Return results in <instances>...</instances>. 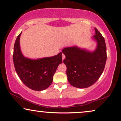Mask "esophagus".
Masks as SVG:
<instances>
[{
	"label": "esophagus",
	"mask_w": 121,
	"mask_h": 121,
	"mask_svg": "<svg viewBox=\"0 0 121 121\" xmlns=\"http://www.w3.org/2000/svg\"><path fill=\"white\" fill-rule=\"evenodd\" d=\"M65 55L64 54H63V53H62V60H64V59H65Z\"/></svg>",
	"instance_id": "esophagus-1"
}]
</instances>
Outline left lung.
Returning <instances> with one entry per match:
<instances>
[{"mask_svg":"<svg viewBox=\"0 0 121 121\" xmlns=\"http://www.w3.org/2000/svg\"><path fill=\"white\" fill-rule=\"evenodd\" d=\"M93 38L97 41V48L90 52L79 47H66L62 50L66 58L68 80L72 86L86 88L98 80L104 69L107 60V48L104 39L95 28Z\"/></svg>","mask_w":121,"mask_h":121,"instance_id":"8db88e82","label":"left lung"}]
</instances>
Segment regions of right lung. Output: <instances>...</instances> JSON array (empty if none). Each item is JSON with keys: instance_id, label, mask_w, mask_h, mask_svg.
Returning <instances> with one entry per match:
<instances>
[{"instance_id": "right-lung-1", "label": "right lung", "mask_w": 121, "mask_h": 121, "mask_svg": "<svg viewBox=\"0 0 121 121\" xmlns=\"http://www.w3.org/2000/svg\"><path fill=\"white\" fill-rule=\"evenodd\" d=\"M21 33L17 37L14 46L13 59L15 69L27 87L36 91H43L51 84L53 75L59 64L62 63V53L37 60L25 57L20 48Z\"/></svg>"}]
</instances>
